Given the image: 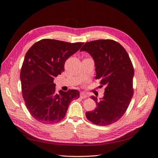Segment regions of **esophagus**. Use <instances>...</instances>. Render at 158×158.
Instances as JSON below:
<instances>
[{
	"mask_svg": "<svg viewBox=\"0 0 158 158\" xmlns=\"http://www.w3.org/2000/svg\"><path fill=\"white\" fill-rule=\"evenodd\" d=\"M88 97V95L86 94H85L84 92H81L80 93V98L82 99L86 98Z\"/></svg>",
	"mask_w": 158,
	"mask_h": 158,
	"instance_id": "obj_1",
	"label": "esophagus"
}]
</instances>
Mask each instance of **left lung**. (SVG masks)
<instances>
[{
	"mask_svg": "<svg viewBox=\"0 0 158 158\" xmlns=\"http://www.w3.org/2000/svg\"><path fill=\"white\" fill-rule=\"evenodd\" d=\"M80 51H86L93 57L95 79L106 86L102 98L91 97L97 107L85 113V116L97 125H111L125 114L133 95L134 68L130 57L120 44L111 40L87 42Z\"/></svg>",
	"mask_w": 158,
	"mask_h": 158,
	"instance_id": "1",
	"label": "left lung"
}]
</instances>
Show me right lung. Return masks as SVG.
<instances>
[{"label":"right lung","instance_id":"right-lung-1","mask_svg":"<svg viewBox=\"0 0 158 158\" xmlns=\"http://www.w3.org/2000/svg\"><path fill=\"white\" fill-rule=\"evenodd\" d=\"M83 44L44 39L26 52L20 72L22 92L26 107L36 121L45 124L60 121L70 103L80 98L77 89L56 94L53 80L64 70L66 60Z\"/></svg>","mask_w":158,"mask_h":158}]
</instances>
